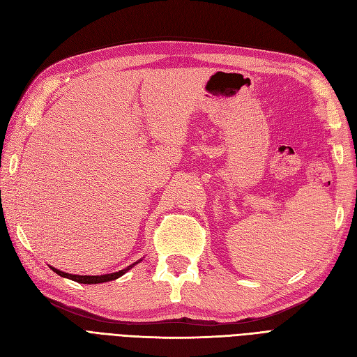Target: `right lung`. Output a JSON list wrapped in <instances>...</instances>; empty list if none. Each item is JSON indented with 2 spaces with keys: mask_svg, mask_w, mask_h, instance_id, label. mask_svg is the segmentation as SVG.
I'll use <instances>...</instances> for the list:
<instances>
[{
  "mask_svg": "<svg viewBox=\"0 0 357 357\" xmlns=\"http://www.w3.org/2000/svg\"><path fill=\"white\" fill-rule=\"evenodd\" d=\"M135 264H138V262H135ZM135 264L129 265L128 268L122 269V271H119V273L105 274V275H74V274H68V273H62V271H59V269H55V268H52V266H50V268H52V271H55L58 275L70 278V280H74V282H77V283H83V284H96V283L112 282V280L119 278L121 275H123V274L128 271V269H131Z\"/></svg>",
  "mask_w": 357,
  "mask_h": 357,
  "instance_id": "1",
  "label": "right lung"
}]
</instances>
